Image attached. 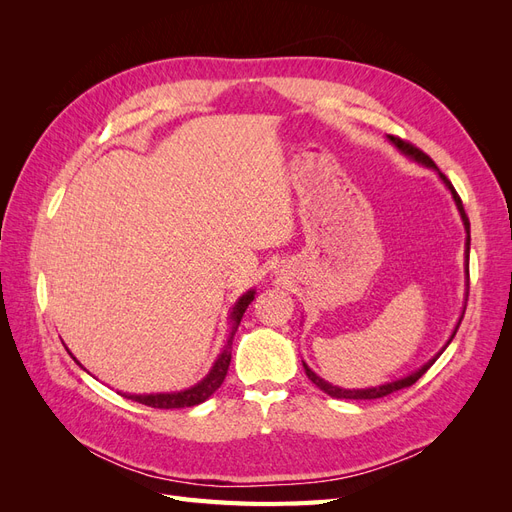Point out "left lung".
Listing matches in <instances>:
<instances>
[{
	"mask_svg": "<svg viewBox=\"0 0 512 512\" xmlns=\"http://www.w3.org/2000/svg\"><path fill=\"white\" fill-rule=\"evenodd\" d=\"M389 138V141L404 153V156H408L410 160H414V162H418V164H423V166H427V168H433L438 173V177L442 179V183L446 185L448 188V192H451V196H453V200H455V205H457V211H459V215H461V222H463V228H466V301H468V282H470V271H468V265H470V220H468V215H466V211H463V205H461V198H459V194L455 192V188H453V183L446 179V175L444 173H440V168L433 164V160L427 156V153H423L421 149H416L414 145H410V143H406V141H401V138H397V136H386ZM463 312H466V307H463ZM461 318H463V314L459 316V322H457V327H455V331L451 333V337H448V342L431 356V359L425 363V365H421L418 369H414L412 374H408V376H404V378H397V380H393V382H384V384H380V386H369V389H342V386H335V384H331V382H327L324 378H320L316 371H312L307 367V363L303 361V369H305V374H307V378L312 380L320 391H324L327 395H331V397H335V399H378V397H384V395H391V393H395V391H399V389H406V386H412L418 378H421L425 371L438 361V356L448 348V344L453 342V337H455V333H457V329H459V324H461Z\"/></svg>",
	"mask_w": 512,
	"mask_h": 512,
	"instance_id": "8db88e82",
	"label": "left lung"
}]
</instances>
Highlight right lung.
I'll return each mask as SVG.
<instances>
[{
	"mask_svg": "<svg viewBox=\"0 0 512 512\" xmlns=\"http://www.w3.org/2000/svg\"><path fill=\"white\" fill-rule=\"evenodd\" d=\"M254 294L256 290H247L245 294H241V297L237 299V303L232 305L230 309V333H228V339L226 344L222 348V352L218 354V359H215L213 367L209 369V374L196 382L194 386H190V389L185 391H175V393H149V395H130V393H121L123 397L128 399H134L138 401V404H145V406H151V408H162V410H170V408H190V406H198L203 404L205 399H209L215 391L220 389L224 378H226V371H228V365H230V346H232V339H235V333L239 329V322L245 314L247 305H250L254 301ZM68 350V348H66ZM70 352V350H68ZM72 354V352H70ZM74 359V356H72ZM76 361V359H74ZM79 363V361H76ZM81 365V363H79ZM83 367V365H81ZM85 369V367H83Z\"/></svg>",
	"mask_w": 512,
	"mask_h": 512,
	"instance_id": "add662e5",
	"label": "right lung"
}]
</instances>
